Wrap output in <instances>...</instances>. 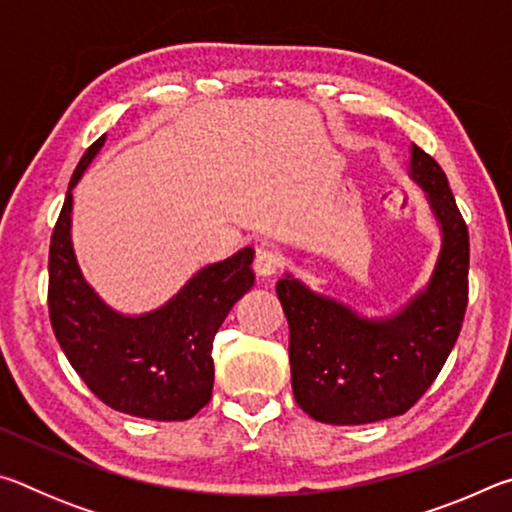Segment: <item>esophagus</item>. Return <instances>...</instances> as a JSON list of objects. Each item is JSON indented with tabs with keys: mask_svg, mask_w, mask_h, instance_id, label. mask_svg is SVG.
Segmentation results:
<instances>
[{
	"mask_svg": "<svg viewBox=\"0 0 512 512\" xmlns=\"http://www.w3.org/2000/svg\"><path fill=\"white\" fill-rule=\"evenodd\" d=\"M280 264H282V255L277 253L275 248L264 246V248L257 250V255H255V273L259 277L275 275V271H277V268H280Z\"/></svg>",
	"mask_w": 512,
	"mask_h": 512,
	"instance_id": "1",
	"label": "esophagus"
}]
</instances>
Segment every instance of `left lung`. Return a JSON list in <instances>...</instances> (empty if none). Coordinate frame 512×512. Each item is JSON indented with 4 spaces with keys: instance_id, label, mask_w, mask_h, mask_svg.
Returning <instances> with one entry per match:
<instances>
[{
    "instance_id": "8db88e82",
    "label": "left lung",
    "mask_w": 512,
    "mask_h": 512,
    "mask_svg": "<svg viewBox=\"0 0 512 512\" xmlns=\"http://www.w3.org/2000/svg\"><path fill=\"white\" fill-rule=\"evenodd\" d=\"M409 176L440 228L427 287L388 316H366L287 273L277 298L289 320L293 397L325 424L395 418L420 400L452 352L467 307L470 237L445 171L411 144Z\"/></svg>"
}]
</instances>
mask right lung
I'll list each match as a JSON object with an SVG mask.
<instances>
[{"mask_svg":"<svg viewBox=\"0 0 512 512\" xmlns=\"http://www.w3.org/2000/svg\"><path fill=\"white\" fill-rule=\"evenodd\" d=\"M103 144L106 135L83 153L51 235V327L72 368L110 409L160 422L189 420L212 397L214 334L255 284V250L246 246L203 266L158 309L124 314L110 307L83 277L72 244V189Z\"/></svg>","mask_w":512,"mask_h":512,"instance_id":"obj_1","label":"right lung"}]
</instances>
